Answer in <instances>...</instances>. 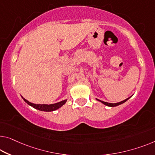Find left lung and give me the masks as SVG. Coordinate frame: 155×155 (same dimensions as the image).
Wrapping results in <instances>:
<instances>
[{
	"instance_id": "8db88e82",
	"label": "left lung",
	"mask_w": 155,
	"mask_h": 155,
	"mask_svg": "<svg viewBox=\"0 0 155 155\" xmlns=\"http://www.w3.org/2000/svg\"><path fill=\"white\" fill-rule=\"evenodd\" d=\"M130 97H131V96L129 97H128L127 99H126V100H124L123 101H120V102H117V103H108V102H106V101H101V100H98V99H97V100L99 101H100V102L106 105V106H107V107H117V106H119V105L122 104L124 103V102H125V101H127Z\"/></svg>"
}]
</instances>
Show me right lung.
<instances>
[{
	"label": "right lung",
	"mask_w": 155,
	"mask_h": 155,
	"mask_svg": "<svg viewBox=\"0 0 155 155\" xmlns=\"http://www.w3.org/2000/svg\"><path fill=\"white\" fill-rule=\"evenodd\" d=\"M21 97L23 100H24L25 102L27 103L28 104L31 106V107H33L34 108H35V109L41 110V111H46V112L54 111V110L58 109L59 108L63 107L67 101V100H64L60 101V102L52 104H33V103L30 102V101H28L27 100H26V99L23 97L22 96Z\"/></svg>",
	"instance_id": "add662e5"
}]
</instances>
